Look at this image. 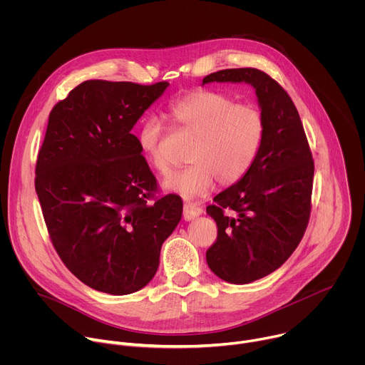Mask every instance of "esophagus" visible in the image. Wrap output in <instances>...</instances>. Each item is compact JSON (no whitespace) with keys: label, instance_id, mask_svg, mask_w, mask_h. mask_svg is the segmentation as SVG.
I'll use <instances>...</instances> for the list:
<instances>
[{"label":"esophagus","instance_id":"1","mask_svg":"<svg viewBox=\"0 0 365 365\" xmlns=\"http://www.w3.org/2000/svg\"><path fill=\"white\" fill-rule=\"evenodd\" d=\"M202 214H203V210H202L199 205L190 203V202L185 203V206H183V218H185V221H192V220L197 218Z\"/></svg>","mask_w":365,"mask_h":365}]
</instances>
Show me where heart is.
<instances>
[{"label":"heart","instance_id":"b5f03b06","mask_svg":"<svg viewBox=\"0 0 365 365\" xmlns=\"http://www.w3.org/2000/svg\"><path fill=\"white\" fill-rule=\"evenodd\" d=\"M169 114L195 141L187 155L192 163L163 182L165 192L185 199L202 197L215 179L230 186L251 169L266 130L264 117L255 106L235 103L221 92L197 91L172 103ZM162 141V123L154 117L144 120L137 133L138 147L153 169L168 173Z\"/></svg>","mask_w":365,"mask_h":365}]
</instances>
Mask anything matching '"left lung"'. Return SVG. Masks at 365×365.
<instances>
[{
    "instance_id": "left-lung-1",
    "label": "left lung",
    "mask_w": 365,
    "mask_h": 365,
    "mask_svg": "<svg viewBox=\"0 0 365 365\" xmlns=\"http://www.w3.org/2000/svg\"><path fill=\"white\" fill-rule=\"evenodd\" d=\"M251 85L266 123L264 138L251 169L214 197L206 214L217 222V242L206 263L220 279L247 284L284 264L299 245L310 215L314 160L306 134L287 92L267 73L225 69L203 78ZM235 211L223 215V207Z\"/></svg>"
}]
</instances>
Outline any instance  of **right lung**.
Returning <instances> with one entry per match:
<instances>
[{"label":"right lung","instance_id":"right-lung-1","mask_svg":"<svg viewBox=\"0 0 365 365\" xmlns=\"http://www.w3.org/2000/svg\"><path fill=\"white\" fill-rule=\"evenodd\" d=\"M168 86L85 81L48 115L36 193L62 262L98 292L123 296L148 284L182 218L176 195L147 203L158 183L131 134Z\"/></svg>","mask_w":365,"mask_h":365}]
</instances>
